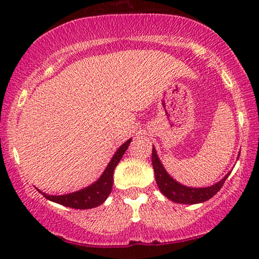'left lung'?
<instances>
[{
	"instance_id": "left-lung-1",
	"label": "left lung",
	"mask_w": 259,
	"mask_h": 259,
	"mask_svg": "<svg viewBox=\"0 0 259 259\" xmlns=\"http://www.w3.org/2000/svg\"><path fill=\"white\" fill-rule=\"evenodd\" d=\"M152 165H153L154 169L155 182H157V185L159 187V190H160V192L164 194L166 198H168L169 200L178 204H199L211 199V198L222 189L223 184L225 183L226 178H228L230 173H231L229 172L228 175H226L223 179L219 180L218 183L207 187H191L183 185V184L177 182L176 179H173L172 177L168 175L167 171H166L164 167V165L161 164L154 146L152 148Z\"/></svg>"
}]
</instances>
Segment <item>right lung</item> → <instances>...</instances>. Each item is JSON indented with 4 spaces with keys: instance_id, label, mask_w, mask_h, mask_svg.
Segmentation results:
<instances>
[{
    "instance_id": "add662e5",
    "label": "right lung",
    "mask_w": 259,
    "mask_h": 259,
    "mask_svg": "<svg viewBox=\"0 0 259 259\" xmlns=\"http://www.w3.org/2000/svg\"><path fill=\"white\" fill-rule=\"evenodd\" d=\"M131 140L132 139L127 140L126 143H123L121 146L116 150L114 155H113L111 159V161L108 162L107 167L105 168L104 172H102L100 178H99L97 182L91 184L90 186L84 187L82 190L75 191V192L61 194V196H51V194L42 192V191L38 189L37 191L44 194L46 199L54 201V203H58L67 207L77 208V210H87V208L98 207L99 205H101L106 199H107L109 193H111L113 187V173H114V168L116 167V165L119 164L120 159L122 158L123 153H125L127 148H128Z\"/></svg>"
}]
</instances>
